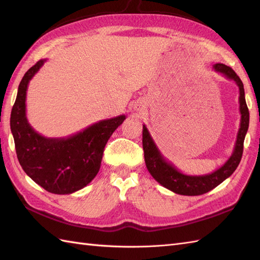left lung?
Instances as JSON below:
<instances>
[{
	"label": "left lung",
	"instance_id": "obj_1",
	"mask_svg": "<svg viewBox=\"0 0 260 260\" xmlns=\"http://www.w3.org/2000/svg\"><path fill=\"white\" fill-rule=\"evenodd\" d=\"M215 73L221 74L225 78L233 80L239 88V110L241 115L240 126L233 154L220 167L212 173L203 175H187L182 173L174 167L173 163L169 162L162 155L155 142L148 132L147 127L143 125V150H144L145 164L148 172L155 179L159 184L167 187L176 194L181 196H201L211 191L215 186L228 179L238 168L244 151V141L249 126V110H248L244 84L235 71L223 63L213 64Z\"/></svg>",
	"mask_w": 260,
	"mask_h": 260
}]
</instances>
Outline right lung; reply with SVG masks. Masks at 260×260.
Returning <instances> with one entry per match:
<instances>
[{"label":"right lung","mask_w":260,"mask_h":260,"mask_svg":"<svg viewBox=\"0 0 260 260\" xmlns=\"http://www.w3.org/2000/svg\"><path fill=\"white\" fill-rule=\"evenodd\" d=\"M46 61L39 60L22 78L11 112V132L24 172L48 192L70 194L89 184L97 175L105 145L126 116L99 120L67 137L39 134L27 121L25 101L30 80Z\"/></svg>","instance_id":"obj_1"}]
</instances>
